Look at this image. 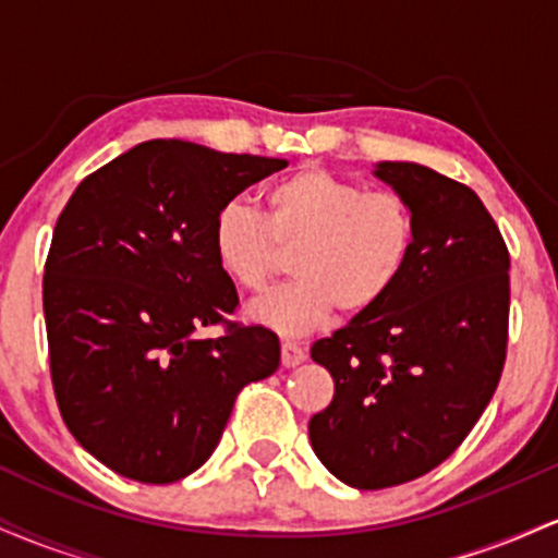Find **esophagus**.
I'll return each instance as SVG.
<instances>
[{"label": "esophagus", "mask_w": 558, "mask_h": 558, "mask_svg": "<svg viewBox=\"0 0 558 558\" xmlns=\"http://www.w3.org/2000/svg\"><path fill=\"white\" fill-rule=\"evenodd\" d=\"M280 356H283L286 367H296L306 360V349L296 341H283L280 343Z\"/></svg>", "instance_id": "obj_1"}]
</instances>
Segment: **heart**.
Returning a JSON list of instances; mask_svg holds the SVG:
<instances>
[{"mask_svg":"<svg viewBox=\"0 0 558 558\" xmlns=\"http://www.w3.org/2000/svg\"><path fill=\"white\" fill-rule=\"evenodd\" d=\"M265 213L230 202L213 226L222 272L241 291L262 293L291 248L293 280L252 315L280 336H304L341 315H364L393 291L417 246V215L399 191L317 168H301L262 191Z\"/></svg>","mask_w":558,"mask_h":558,"instance_id":"obj_1","label":"heart"}]
</instances>
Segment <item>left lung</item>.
Wrapping results in <instances>:
<instances>
[{
  "mask_svg": "<svg viewBox=\"0 0 558 558\" xmlns=\"http://www.w3.org/2000/svg\"><path fill=\"white\" fill-rule=\"evenodd\" d=\"M375 172L417 215L412 262L375 310L312 345L336 383L312 448L360 490L446 462L496 393L509 343V248L480 196L414 162Z\"/></svg>",
  "mask_w": 558,
  "mask_h": 558,
  "instance_id": "left-lung-1",
  "label": "left lung"
}]
</instances>
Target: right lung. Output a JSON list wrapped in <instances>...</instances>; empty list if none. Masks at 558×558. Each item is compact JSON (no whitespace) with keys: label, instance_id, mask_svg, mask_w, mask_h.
Returning <instances> with one entry per match:
<instances>
[{"label":"right lung","instance_id":"obj_1","mask_svg":"<svg viewBox=\"0 0 558 558\" xmlns=\"http://www.w3.org/2000/svg\"><path fill=\"white\" fill-rule=\"evenodd\" d=\"M286 159L155 138L86 175L57 217L44 319L57 407L118 475L165 485L198 470L235 396L280 364L278 336L233 323L239 291L215 217ZM220 324V339H196Z\"/></svg>","mask_w":558,"mask_h":558}]
</instances>
